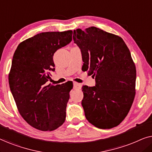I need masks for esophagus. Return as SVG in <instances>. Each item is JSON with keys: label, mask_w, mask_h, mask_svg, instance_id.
I'll return each mask as SVG.
<instances>
[{"label": "esophagus", "mask_w": 152, "mask_h": 152, "mask_svg": "<svg viewBox=\"0 0 152 152\" xmlns=\"http://www.w3.org/2000/svg\"><path fill=\"white\" fill-rule=\"evenodd\" d=\"M81 86H82L81 84H79V83H77V82L73 83V88L74 89H80Z\"/></svg>", "instance_id": "1"}]
</instances>
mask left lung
<instances>
[{
	"label": "left lung",
	"mask_w": 152,
	"mask_h": 152,
	"mask_svg": "<svg viewBox=\"0 0 152 152\" xmlns=\"http://www.w3.org/2000/svg\"><path fill=\"white\" fill-rule=\"evenodd\" d=\"M82 53V70L95 78V86H83L82 105L87 120L97 128L119 125L136 95V70L121 37L91 27L73 31Z\"/></svg>",
	"instance_id": "left-lung-1"
}]
</instances>
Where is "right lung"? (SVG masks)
Listing matches in <instances>:
<instances>
[{"label":"right lung","instance_id":"obj_1","mask_svg":"<svg viewBox=\"0 0 152 152\" xmlns=\"http://www.w3.org/2000/svg\"><path fill=\"white\" fill-rule=\"evenodd\" d=\"M72 36V30L41 32L20 43L14 54L10 90L20 115L39 130L51 132L65 122L72 86L47 82L55 70L54 53L70 43Z\"/></svg>","mask_w":152,"mask_h":152}]
</instances>
